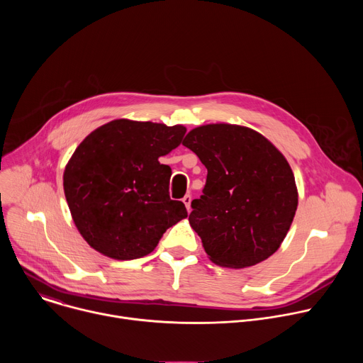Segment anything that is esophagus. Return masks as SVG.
Returning a JSON list of instances; mask_svg holds the SVG:
<instances>
[{"mask_svg":"<svg viewBox=\"0 0 363 363\" xmlns=\"http://www.w3.org/2000/svg\"><path fill=\"white\" fill-rule=\"evenodd\" d=\"M182 202L185 203V206H186V210L189 211V210H191V195H185V196L182 198Z\"/></svg>","mask_w":363,"mask_h":363,"instance_id":"obj_1","label":"esophagus"}]
</instances>
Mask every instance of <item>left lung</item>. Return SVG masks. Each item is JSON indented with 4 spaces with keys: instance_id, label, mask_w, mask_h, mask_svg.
Listing matches in <instances>:
<instances>
[{
    "instance_id": "left-lung-1",
    "label": "left lung",
    "mask_w": 363,
    "mask_h": 363,
    "mask_svg": "<svg viewBox=\"0 0 363 363\" xmlns=\"http://www.w3.org/2000/svg\"><path fill=\"white\" fill-rule=\"evenodd\" d=\"M182 145L208 171L203 195L191 202L189 225L210 260L227 269L267 260L286 238L298 203L284 155L262 133L231 123L198 126Z\"/></svg>"
}]
</instances>
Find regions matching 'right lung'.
<instances>
[{
  "instance_id": "add662e5",
  "label": "right lung",
  "mask_w": 363,
  "mask_h": 363,
  "mask_svg": "<svg viewBox=\"0 0 363 363\" xmlns=\"http://www.w3.org/2000/svg\"><path fill=\"white\" fill-rule=\"evenodd\" d=\"M182 125L116 119L94 129L69 160L63 186L87 244L115 260H135L188 217L169 198L171 168L160 158L179 146Z\"/></svg>"
}]
</instances>
